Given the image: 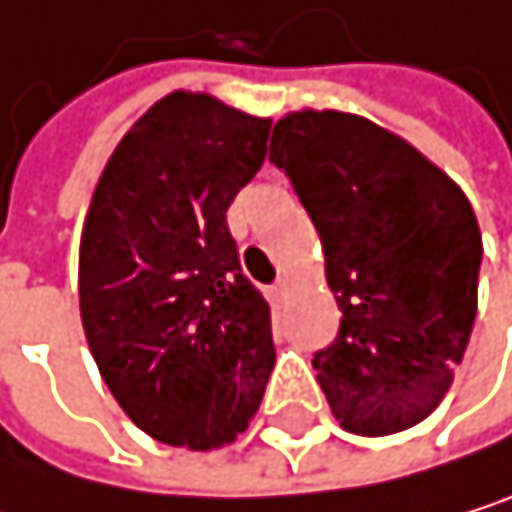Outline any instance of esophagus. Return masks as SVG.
I'll use <instances>...</instances> for the list:
<instances>
[{"instance_id": "esophagus-1", "label": "esophagus", "mask_w": 512, "mask_h": 512, "mask_svg": "<svg viewBox=\"0 0 512 512\" xmlns=\"http://www.w3.org/2000/svg\"><path fill=\"white\" fill-rule=\"evenodd\" d=\"M287 290H290V280H287V277H280L277 284L271 287V293H274L277 299H284V296H287Z\"/></svg>"}]
</instances>
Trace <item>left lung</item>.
<instances>
[{"mask_svg": "<svg viewBox=\"0 0 512 512\" xmlns=\"http://www.w3.org/2000/svg\"><path fill=\"white\" fill-rule=\"evenodd\" d=\"M268 158L317 228L342 308L336 342L311 360L332 415L360 437L424 421L476 317L482 235L467 195L403 137L336 109L287 112Z\"/></svg>", "mask_w": 512, "mask_h": 512, "instance_id": "left-lung-1", "label": "left lung"}]
</instances>
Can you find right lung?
Returning a JSON list of instances; mask_svg holds the SVG:
<instances>
[{"instance_id": "right-lung-1", "label": "right lung", "mask_w": 512, "mask_h": 512, "mask_svg": "<svg viewBox=\"0 0 512 512\" xmlns=\"http://www.w3.org/2000/svg\"><path fill=\"white\" fill-rule=\"evenodd\" d=\"M271 118L173 91L109 155L82 228L79 308L106 388L152 440H238L274 369L271 308L225 210L265 161Z\"/></svg>"}]
</instances>
